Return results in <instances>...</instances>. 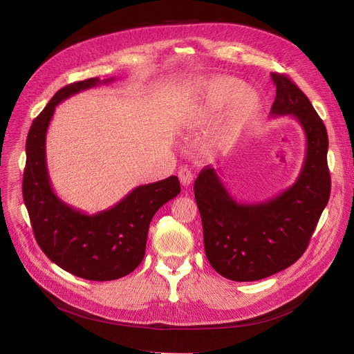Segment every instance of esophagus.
<instances>
[{"label": "esophagus", "mask_w": 354, "mask_h": 354, "mask_svg": "<svg viewBox=\"0 0 354 354\" xmlns=\"http://www.w3.org/2000/svg\"><path fill=\"white\" fill-rule=\"evenodd\" d=\"M178 176H179V180H180L183 187H189V185L194 180V174H192L189 167H180L179 172H178Z\"/></svg>", "instance_id": "obj_1"}]
</instances>
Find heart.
<instances>
[{
	"mask_svg": "<svg viewBox=\"0 0 354 354\" xmlns=\"http://www.w3.org/2000/svg\"><path fill=\"white\" fill-rule=\"evenodd\" d=\"M199 99L191 110V124L203 126L214 122L231 103L230 119L232 124H244L261 109V97L255 90L236 77L215 76L202 80L199 84Z\"/></svg>",
	"mask_w": 354,
	"mask_h": 354,
	"instance_id": "1",
	"label": "heart"
}]
</instances>
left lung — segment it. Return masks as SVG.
I'll list each match as a JSON object with an SVG mask.
<instances>
[{"mask_svg":"<svg viewBox=\"0 0 354 354\" xmlns=\"http://www.w3.org/2000/svg\"><path fill=\"white\" fill-rule=\"evenodd\" d=\"M271 116H292L306 135L299 178L288 189L258 203L236 202L209 166L194 185L207 258L218 274L232 281H257L292 266L304 254L330 198L326 126L287 76L271 73Z\"/></svg>","mask_w":354,"mask_h":354,"instance_id":"left-lung-1","label":"left lung"}]
</instances>
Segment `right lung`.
<instances>
[{
  "instance_id": "right-lung-1",
  "label": "right lung",
  "mask_w": 354,
  "mask_h": 354,
  "mask_svg": "<svg viewBox=\"0 0 354 354\" xmlns=\"http://www.w3.org/2000/svg\"><path fill=\"white\" fill-rule=\"evenodd\" d=\"M99 77L60 88L30 127L26 143L23 198L37 244L64 271L90 281L118 280L145 257L147 231L156 211L180 192L178 176L140 185L109 209L88 215L54 194L46 162V135L54 109L79 91L107 84Z\"/></svg>"
}]
</instances>
